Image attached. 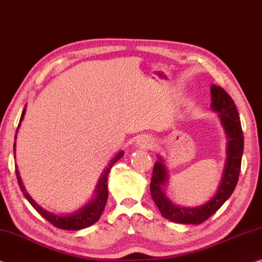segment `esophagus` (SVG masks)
I'll return each instance as SVG.
<instances>
[{"mask_svg":"<svg viewBox=\"0 0 262 262\" xmlns=\"http://www.w3.org/2000/svg\"><path fill=\"white\" fill-rule=\"evenodd\" d=\"M154 140L151 139V137H148V136H141L139 140H137L136 144L139 145L140 148L142 149H149V148H152L154 147Z\"/></svg>","mask_w":262,"mask_h":262,"instance_id":"1","label":"esophagus"}]
</instances>
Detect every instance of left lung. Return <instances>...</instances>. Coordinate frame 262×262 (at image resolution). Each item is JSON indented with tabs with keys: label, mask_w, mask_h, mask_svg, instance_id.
<instances>
[{
	"label": "left lung",
	"mask_w": 262,
	"mask_h": 262,
	"mask_svg": "<svg viewBox=\"0 0 262 262\" xmlns=\"http://www.w3.org/2000/svg\"><path fill=\"white\" fill-rule=\"evenodd\" d=\"M211 108L219 113L221 123L228 136V158L223 178L215 196L202 206L189 208L176 206L166 198L163 186L167 181V172L161 157L152 168L150 192L163 217L174 223L201 224L220 209L222 205L231 196L241 173L242 157L244 151V136L242 123L234 101L228 92L221 86L211 85Z\"/></svg>",
	"instance_id": "8db88e82"
}]
</instances>
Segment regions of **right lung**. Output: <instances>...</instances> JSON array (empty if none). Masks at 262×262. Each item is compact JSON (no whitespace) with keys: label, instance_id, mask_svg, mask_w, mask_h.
<instances>
[{"label":"right lung","instance_id":"add662e5","mask_svg":"<svg viewBox=\"0 0 262 262\" xmlns=\"http://www.w3.org/2000/svg\"><path fill=\"white\" fill-rule=\"evenodd\" d=\"M25 111H26V108H24L23 113H21L18 127L20 126L21 120H23ZM15 147H16V143H14V151H15ZM122 155H123V151L119 152L117 156L112 159V162L110 163L108 167L104 171V173H103V176H101V178L98 183V186H97L96 196L92 199V200L89 202L88 205H85L83 208H81V209L75 211L74 214H70V215L59 216V215L52 214V212L45 210L43 208L39 206L38 203L35 202L28 193H26L25 187L23 186V183H21V179L19 177V172L16 168L17 181H18L20 190L23 192L24 196L28 199V201L31 203V205H32L34 209L37 210L39 214L43 217V219H46L48 222H50L51 224H53L54 227L62 229V230H73V231L74 230H81V229L90 227V225L95 224L96 222L99 220V217L101 215V212H103V210H104L106 201H107V196H108V189H107L108 172L111 171V167L113 166V164L115 162H118L119 159L122 157Z\"/></svg>","mask_w":262,"mask_h":262}]
</instances>
